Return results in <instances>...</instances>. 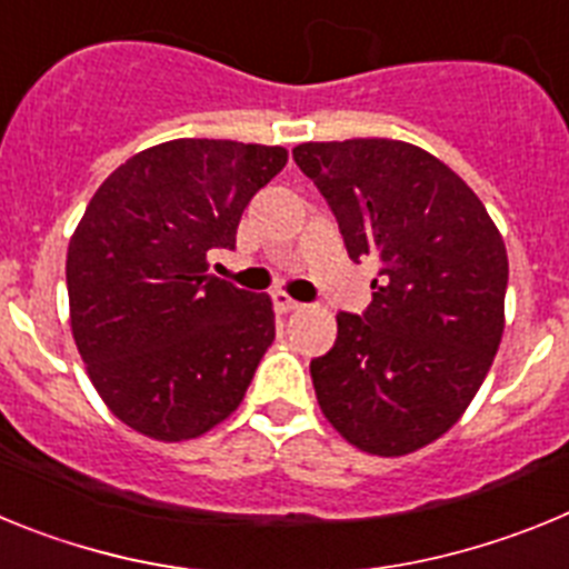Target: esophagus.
I'll use <instances>...</instances> for the list:
<instances>
[{
  "mask_svg": "<svg viewBox=\"0 0 569 569\" xmlns=\"http://www.w3.org/2000/svg\"><path fill=\"white\" fill-rule=\"evenodd\" d=\"M273 308L279 310V313H290V310H299L301 305L296 299H290L288 293H281L279 290V293H273Z\"/></svg>",
  "mask_w": 569,
  "mask_h": 569,
  "instance_id": "34e87169",
  "label": "esophagus"
}]
</instances>
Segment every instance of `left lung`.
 Returning a JSON list of instances; mask_svg holds the SVG:
<instances>
[{"label": "left lung", "instance_id": "left-lung-1", "mask_svg": "<svg viewBox=\"0 0 569 569\" xmlns=\"http://www.w3.org/2000/svg\"><path fill=\"white\" fill-rule=\"evenodd\" d=\"M293 159L347 256L379 264L373 301L341 310L336 345L310 361L321 413L365 453H413L459 421L499 350L505 241L479 196L416 144L308 142Z\"/></svg>", "mask_w": 569, "mask_h": 569}]
</instances>
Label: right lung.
Masks as SVG:
<instances>
[{
    "instance_id": "right-lung-1",
    "label": "right lung",
    "mask_w": 569,
    "mask_h": 569,
    "mask_svg": "<svg viewBox=\"0 0 569 569\" xmlns=\"http://www.w3.org/2000/svg\"><path fill=\"white\" fill-rule=\"evenodd\" d=\"M288 150L173 139L93 193L68 248L70 328L104 405L159 441L208 433L273 345V305L208 273Z\"/></svg>"
}]
</instances>
